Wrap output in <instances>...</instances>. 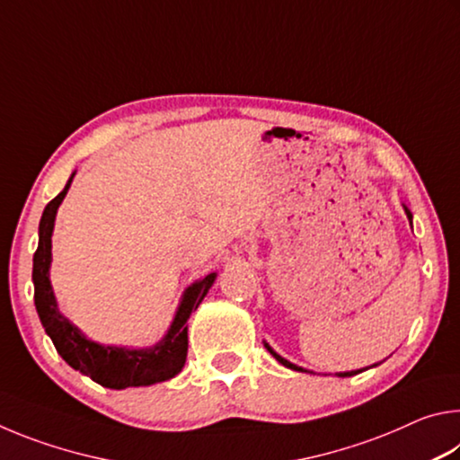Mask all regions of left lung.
Wrapping results in <instances>:
<instances>
[{
  "instance_id": "left-lung-1",
  "label": "left lung",
  "mask_w": 460,
  "mask_h": 460,
  "mask_svg": "<svg viewBox=\"0 0 460 460\" xmlns=\"http://www.w3.org/2000/svg\"><path fill=\"white\" fill-rule=\"evenodd\" d=\"M406 215H408V219L411 221V213L408 211V208H406ZM266 349H268V351H270L271 355L276 357V359H278L279 363L284 365V367H290V369H294V371H305V369H302V367H298V365H294V363H290V361H286L284 357H279V355L274 351V349H271V347L268 345V342H266ZM361 371H365V369H359V371H347V373H339V377H351V376H357V373H361Z\"/></svg>"
}]
</instances>
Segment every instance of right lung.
<instances>
[{
  "label": "right lung",
  "mask_w": 460,
  "mask_h": 460,
  "mask_svg": "<svg viewBox=\"0 0 460 460\" xmlns=\"http://www.w3.org/2000/svg\"><path fill=\"white\" fill-rule=\"evenodd\" d=\"M75 174L68 178L58 197H54L46 205L42 219H40V239H38V249L34 253V305L40 316L44 331L49 332L58 355L65 359L73 369L84 373V376L97 381L99 385L109 389H126V387H139L152 385L158 381H166L181 373L189 353V326L186 321L192 310H197L205 298L208 288L215 282V274H208L197 284H192L184 292V298L178 306L174 323L170 331L158 345L150 349H139V351H129L121 347H103L97 345L89 339H84L76 326L66 321L58 313L57 300L49 278V268L52 260V229L54 217H57L58 205L65 199V194L71 186Z\"/></svg>",
  "instance_id": "obj_1"
}]
</instances>
